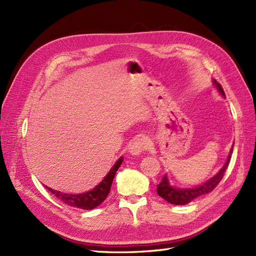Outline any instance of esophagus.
I'll return each mask as SVG.
<instances>
[{"label":"esophagus","mask_w":256,"mask_h":256,"mask_svg":"<svg viewBox=\"0 0 256 256\" xmlns=\"http://www.w3.org/2000/svg\"><path fill=\"white\" fill-rule=\"evenodd\" d=\"M150 146V141L147 138H138V140H134L131 142L129 145V152L132 154V156H138L141 152L146 150Z\"/></svg>","instance_id":"34e87169"}]
</instances>
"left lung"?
Segmentation results:
<instances>
[{
  "mask_svg": "<svg viewBox=\"0 0 256 256\" xmlns=\"http://www.w3.org/2000/svg\"><path fill=\"white\" fill-rule=\"evenodd\" d=\"M212 83L216 88V90H219L220 94L223 97H226V94H224V90L221 85L216 80H212ZM233 147H234V144L232 145V148L230 150V154L226 164H224V166L220 168V171L214 176H212L210 180H208L202 184L196 186L194 188H178V187L176 188L170 184L168 178L166 174L164 177H162L161 182L157 186L158 196H160L162 198H164L166 202L171 203L173 205H186L192 202V200H196V198L205 196L207 193L212 192L216 187V184H218L222 180L224 172H226V170L230 164L232 152H233Z\"/></svg>",
  "mask_w": 256,
  "mask_h": 256,
  "instance_id": "8db88e82",
  "label": "left lung"
}]
</instances>
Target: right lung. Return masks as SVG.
<instances>
[{"label": "right lung", "mask_w": 256, "mask_h": 256, "mask_svg": "<svg viewBox=\"0 0 256 256\" xmlns=\"http://www.w3.org/2000/svg\"><path fill=\"white\" fill-rule=\"evenodd\" d=\"M122 160L124 158L120 157L116 161L115 164L111 168L110 172L104 177V180L100 182L94 189H92L88 192L72 194V193H64L58 190H53L47 187V186H46V188L63 203L72 207L84 209V210H90V209H94L95 207L99 206L106 198L108 194H109L110 192L115 173L120 166Z\"/></svg>", "instance_id": "add662e5"}]
</instances>
